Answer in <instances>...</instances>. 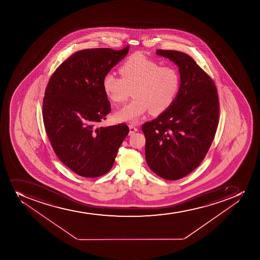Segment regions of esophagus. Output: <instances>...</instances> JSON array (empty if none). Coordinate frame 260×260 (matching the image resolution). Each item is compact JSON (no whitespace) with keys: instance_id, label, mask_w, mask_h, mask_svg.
<instances>
[{"instance_id":"obj_1","label":"esophagus","mask_w":260,"mask_h":260,"mask_svg":"<svg viewBox=\"0 0 260 260\" xmlns=\"http://www.w3.org/2000/svg\"><path fill=\"white\" fill-rule=\"evenodd\" d=\"M128 128H129V133H128L129 135L135 134V133L138 131L137 127H135L133 124H129V125H128Z\"/></svg>"}]
</instances>
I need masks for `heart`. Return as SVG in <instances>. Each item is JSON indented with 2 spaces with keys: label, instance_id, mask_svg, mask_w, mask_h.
Listing matches in <instances>:
<instances>
[{
  "label": "heart",
  "instance_id": "b5f03b06",
  "mask_svg": "<svg viewBox=\"0 0 260 260\" xmlns=\"http://www.w3.org/2000/svg\"><path fill=\"white\" fill-rule=\"evenodd\" d=\"M121 78L112 73L104 75L103 90L111 103H123L132 90L134 100L115 113L117 120L137 123L150 110L160 114L177 98L180 76L172 66L159 63L142 53L129 56L119 68Z\"/></svg>",
  "mask_w": 260,
  "mask_h": 260
}]
</instances>
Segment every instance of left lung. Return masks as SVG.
I'll list each match as a JSON object with an SVG mask.
<instances>
[{
    "label": "left lung",
    "instance_id": "8db88e82",
    "mask_svg": "<svg viewBox=\"0 0 260 260\" xmlns=\"http://www.w3.org/2000/svg\"><path fill=\"white\" fill-rule=\"evenodd\" d=\"M177 65V98L168 110L142 125L147 165L160 177L176 180L205 157L219 123V103L213 80L184 52L157 50Z\"/></svg>",
    "mask_w": 260,
    "mask_h": 260
}]
</instances>
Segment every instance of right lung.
<instances>
[{
	"label": "right lung",
	"instance_id": "1",
	"mask_svg": "<svg viewBox=\"0 0 260 260\" xmlns=\"http://www.w3.org/2000/svg\"><path fill=\"white\" fill-rule=\"evenodd\" d=\"M95 48L75 52L50 78L43 99V121L60 161L82 177L105 175L128 133L125 123L98 127L110 113L104 75L128 52Z\"/></svg>",
	"mask_w": 260,
	"mask_h": 260
}]
</instances>
